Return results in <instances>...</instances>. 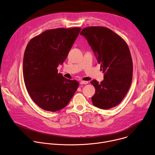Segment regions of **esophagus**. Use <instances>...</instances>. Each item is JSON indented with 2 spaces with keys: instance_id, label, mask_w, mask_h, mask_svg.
<instances>
[{
  "instance_id": "34e87169",
  "label": "esophagus",
  "mask_w": 155,
  "mask_h": 155,
  "mask_svg": "<svg viewBox=\"0 0 155 155\" xmlns=\"http://www.w3.org/2000/svg\"><path fill=\"white\" fill-rule=\"evenodd\" d=\"M80 84H88V81H81L80 82Z\"/></svg>"
}]
</instances>
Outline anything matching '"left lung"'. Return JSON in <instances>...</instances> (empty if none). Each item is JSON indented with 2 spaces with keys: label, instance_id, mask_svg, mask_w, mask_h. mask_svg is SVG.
<instances>
[{
  "label": "left lung",
  "instance_id": "8db88e82",
  "mask_svg": "<svg viewBox=\"0 0 155 155\" xmlns=\"http://www.w3.org/2000/svg\"><path fill=\"white\" fill-rule=\"evenodd\" d=\"M80 34L88 41L104 73L100 83L91 81L95 88L93 104L103 109L112 108L121 103L131 84L133 67L129 48L124 40L106 27H85Z\"/></svg>",
  "mask_w": 155,
  "mask_h": 155
}]
</instances>
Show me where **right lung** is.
I'll return each mask as SVG.
<instances>
[{
    "label": "right lung",
    "instance_id": "right-lung-1",
    "mask_svg": "<svg viewBox=\"0 0 155 155\" xmlns=\"http://www.w3.org/2000/svg\"><path fill=\"white\" fill-rule=\"evenodd\" d=\"M81 28H57L31 39L23 58L24 83L30 97L41 109L55 112L64 108L79 87L58 73Z\"/></svg>",
    "mask_w": 155,
    "mask_h": 155
}]
</instances>
